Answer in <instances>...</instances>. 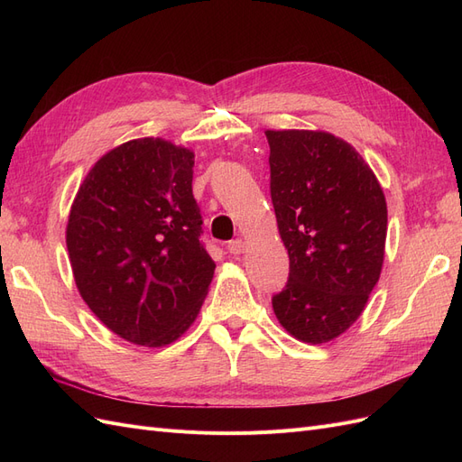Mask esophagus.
Returning a JSON list of instances; mask_svg holds the SVG:
<instances>
[{"label":"esophagus","mask_w":462,"mask_h":462,"mask_svg":"<svg viewBox=\"0 0 462 462\" xmlns=\"http://www.w3.org/2000/svg\"><path fill=\"white\" fill-rule=\"evenodd\" d=\"M227 250L233 254V256H239L245 253V241L243 239H235L227 245Z\"/></svg>","instance_id":"esophagus-1"}]
</instances>
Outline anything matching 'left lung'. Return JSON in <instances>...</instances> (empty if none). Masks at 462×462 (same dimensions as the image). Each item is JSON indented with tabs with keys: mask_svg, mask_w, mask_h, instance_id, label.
Masks as SVG:
<instances>
[{
	"mask_svg": "<svg viewBox=\"0 0 462 462\" xmlns=\"http://www.w3.org/2000/svg\"><path fill=\"white\" fill-rule=\"evenodd\" d=\"M289 282L272 299L292 337L321 345L360 318L382 273L387 204L370 165L326 131H265Z\"/></svg>",
	"mask_w": 462,
	"mask_h": 462,
	"instance_id": "obj_1",
	"label": "left lung"
}]
</instances>
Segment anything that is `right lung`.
Here are the masks:
<instances>
[{"label": "right lung", "instance_id": "right-lung-1", "mask_svg": "<svg viewBox=\"0 0 462 462\" xmlns=\"http://www.w3.org/2000/svg\"><path fill=\"white\" fill-rule=\"evenodd\" d=\"M192 167V150L134 138L94 163L69 212L65 239L80 297L129 343L177 341L212 283Z\"/></svg>", "mask_w": 462, "mask_h": 462}]
</instances>
